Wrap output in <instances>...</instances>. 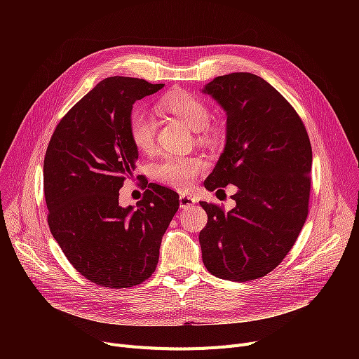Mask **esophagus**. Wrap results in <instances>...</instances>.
Listing matches in <instances>:
<instances>
[{"label": "esophagus", "mask_w": 359, "mask_h": 359, "mask_svg": "<svg viewBox=\"0 0 359 359\" xmlns=\"http://www.w3.org/2000/svg\"><path fill=\"white\" fill-rule=\"evenodd\" d=\"M179 201H180V206H182V208H189V206H192V205L196 203V199H195V198H192L191 195H184V194H182V195L179 196Z\"/></svg>", "instance_id": "esophagus-1"}]
</instances>
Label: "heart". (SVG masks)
<instances>
[{"instance_id":"obj_1","label":"heart","mask_w":359,"mask_h":359,"mask_svg":"<svg viewBox=\"0 0 359 359\" xmlns=\"http://www.w3.org/2000/svg\"><path fill=\"white\" fill-rule=\"evenodd\" d=\"M160 109L173 115L191 129L198 130L201 141H211L214 138V129L206 123L210 118V110L205 102L184 90L172 91L163 96L158 102ZM129 138L140 151L148 153L154 147L156 138V122L144 110H134L128 121ZM206 161L201 157H182L167 156L161 160L156 168V177L176 189H187L201 173L205 172Z\"/></svg>"}]
</instances>
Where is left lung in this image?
Here are the masks:
<instances>
[{"mask_svg": "<svg viewBox=\"0 0 359 359\" xmlns=\"http://www.w3.org/2000/svg\"><path fill=\"white\" fill-rule=\"evenodd\" d=\"M202 93L227 115L224 151L203 186L238 189L229 212L201 202L203 265L221 279H257L284 260L307 219L311 144L294 107L255 74L221 75Z\"/></svg>", "mask_w": 359, "mask_h": 359, "instance_id": "8db88e82", "label": "left lung"}]
</instances>
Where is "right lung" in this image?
Returning a JSON list of instances; mask_svg holds the SVG:
<instances>
[{"mask_svg": "<svg viewBox=\"0 0 359 359\" xmlns=\"http://www.w3.org/2000/svg\"><path fill=\"white\" fill-rule=\"evenodd\" d=\"M164 84L109 77L56 126L43 163L48 224L71 265L94 284L128 288L157 268L161 238L179 210V195L149 183L135 206L119 189L137 168L128 121L137 100Z\"/></svg>", "mask_w": 359, "mask_h": 359, "instance_id": "add662e5", "label": "right lung"}]
</instances>
